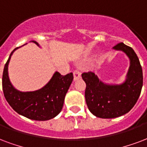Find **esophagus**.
Instances as JSON below:
<instances>
[{
  "mask_svg": "<svg viewBox=\"0 0 147 147\" xmlns=\"http://www.w3.org/2000/svg\"><path fill=\"white\" fill-rule=\"evenodd\" d=\"M80 77H81V73L78 70H74V80H78V79H80Z\"/></svg>",
  "mask_w": 147,
  "mask_h": 147,
  "instance_id": "esophagus-1",
  "label": "esophagus"
}]
</instances>
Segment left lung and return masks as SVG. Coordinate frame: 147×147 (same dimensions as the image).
<instances>
[{
	"instance_id": "left-lung-1",
	"label": "left lung",
	"mask_w": 147,
	"mask_h": 147,
	"mask_svg": "<svg viewBox=\"0 0 147 147\" xmlns=\"http://www.w3.org/2000/svg\"><path fill=\"white\" fill-rule=\"evenodd\" d=\"M129 58L126 79L121 84H107L93 72L82 74L86 83L85 100L89 111L101 119H113L126 114L135 105L143 87V70L137 55L123 42L113 47Z\"/></svg>"
}]
</instances>
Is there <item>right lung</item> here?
Listing matches in <instances>:
<instances>
[{
  "mask_svg": "<svg viewBox=\"0 0 147 147\" xmlns=\"http://www.w3.org/2000/svg\"><path fill=\"white\" fill-rule=\"evenodd\" d=\"M39 46L36 41H32ZM4 65L2 87L4 95L11 107L23 116L36 121H46L56 117L61 111L67 90L74 79L72 73L63 76L56 72L42 88L35 91L22 92L15 89L9 80L8 64L13 53Z\"/></svg>",
  "mask_w": 147,
  "mask_h": 147,
  "instance_id": "right-lung-1",
  "label": "right lung"
}]
</instances>
